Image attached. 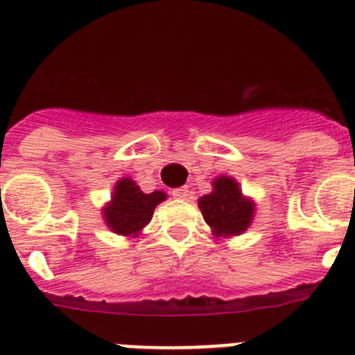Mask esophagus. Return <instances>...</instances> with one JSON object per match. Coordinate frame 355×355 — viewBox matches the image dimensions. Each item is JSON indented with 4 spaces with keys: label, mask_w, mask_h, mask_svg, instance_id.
Instances as JSON below:
<instances>
[{
    "label": "esophagus",
    "mask_w": 355,
    "mask_h": 355,
    "mask_svg": "<svg viewBox=\"0 0 355 355\" xmlns=\"http://www.w3.org/2000/svg\"><path fill=\"white\" fill-rule=\"evenodd\" d=\"M173 196L177 200H187V196H189V189H187V187H178V189L173 191Z\"/></svg>",
    "instance_id": "1"
}]
</instances>
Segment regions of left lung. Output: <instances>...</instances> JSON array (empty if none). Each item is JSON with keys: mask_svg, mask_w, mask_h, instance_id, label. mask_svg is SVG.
<instances>
[{"mask_svg": "<svg viewBox=\"0 0 355 355\" xmlns=\"http://www.w3.org/2000/svg\"><path fill=\"white\" fill-rule=\"evenodd\" d=\"M198 207L216 237L241 236L255 216V202L243 195L239 182L230 175L212 180V191L198 198Z\"/></svg>", "mask_w": 355, "mask_h": 355, "instance_id": "8db88e82", "label": "left lung"}]
</instances>
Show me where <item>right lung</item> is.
<instances>
[{
	"mask_svg": "<svg viewBox=\"0 0 355 355\" xmlns=\"http://www.w3.org/2000/svg\"><path fill=\"white\" fill-rule=\"evenodd\" d=\"M166 198L168 195L164 191L146 195L130 177H123L114 184L112 196L101 209V218L114 234L137 237L153 218L157 205Z\"/></svg>",
	"mask_w": 355,
	"mask_h": 355,
	"instance_id": "obj_1",
	"label": "right lung"
}]
</instances>
